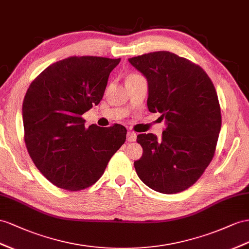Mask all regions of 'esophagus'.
<instances>
[{
	"label": "esophagus",
	"instance_id": "1",
	"mask_svg": "<svg viewBox=\"0 0 249 249\" xmlns=\"http://www.w3.org/2000/svg\"><path fill=\"white\" fill-rule=\"evenodd\" d=\"M137 140V133L133 131L127 132V141L128 142H135Z\"/></svg>",
	"mask_w": 249,
	"mask_h": 249
}]
</instances>
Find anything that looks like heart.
Returning <instances> with one entry per match:
<instances>
[{"label": "heart", "mask_w": 249, "mask_h": 249, "mask_svg": "<svg viewBox=\"0 0 249 249\" xmlns=\"http://www.w3.org/2000/svg\"><path fill=\"white\" fill-rule=\"evenodd\" d=\"M140 74H138V73H130V74H128L126 76V80H130V79H137V78H140Z\"/></svg>", "instance_id": "heart-1"}]
</instances>
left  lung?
<instances>
[{
    "label": "left lung",
    "instance_id": "8db88e82",
    "mask_svg": "<svg viewBox=\"0 0 249 249\" xmlns=\"http://www.w3.org/2000/svg\"><path fill=\"white\" fill-rule=\"evenodd\" d=\"M128 61L147 79L148 110L166 122L160 140L138 135L143 155L133 163L136 171L158 193H180L199 180L213 158L222 124L215 88L199 65L173 53Z\"/></svg>",
    "mask_w": 249,
    "mask_h": 249
}]
</instances>
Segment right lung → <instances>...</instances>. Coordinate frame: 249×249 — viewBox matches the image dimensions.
<instances>
[{
    "label": "right lung",
    "mask_w": 249,
    "mask_h": 249,
    "mask_svg": "<svg viewBox=\"0 0 249 249\" xmlns=\"http://www.w3.org/2000/svg\"><path fill=\"white\" fill-rule=\"evenodd\" d=\"M121 59L83 55L55 62L31 82L23 102L24 140L40 173L70 191L97 182L126 140L120 124L86 128L82 114L103 98Z\"/></svg>",
    "instance_id": "obj_1"
}]
</instances>
